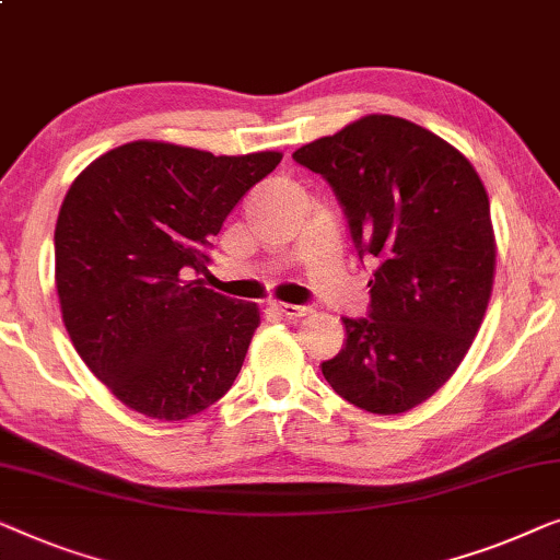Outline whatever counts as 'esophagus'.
Listing matches in <instances>:
<instances>
[{"mask_svg":"<svg viewBox=\"0 0 560 560\" xmlns=\"http://www.w3.org/2000/svg\"><path fill=\"white\" fill-rule=\"evenodd\" d=\"M273 312H279L281 317H289V319H296V317H306L312 310L310 306H302V304H283V302H273L271 304Z\"/></svg>","mask_w":560,"mask_h":560,"instance_id":"obj_1","label":"esophagus"}]
</instances>
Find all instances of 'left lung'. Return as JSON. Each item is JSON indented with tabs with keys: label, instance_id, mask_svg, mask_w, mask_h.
<instances>
[{
	"label": "left lung",
	"instance_id": "left-lung-1",
	"mask_svg": "<svg viewBox=\"0 0 560 560\" xmlns=\"http://www.w3.org/2000/svg\"><path fill=\"white\" fill-rule=\"evenodd\" d=\"M294 160L327 179L360 261H375L368 317H342L348 340L322 375L362 411H411L454 375L490 304L482 179L448 141L388 114L362 116Z\"/></svg>",
	"mask_w": 560,
	"mask_h": 560
}]
</instances>
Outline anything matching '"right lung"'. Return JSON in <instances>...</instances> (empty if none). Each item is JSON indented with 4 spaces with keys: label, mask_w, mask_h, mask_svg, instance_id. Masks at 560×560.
Masks as SVG:
<instances>
[{
    "label": "right lung",
    "mask_w": 560,
    "mask_h": 560,
    "mask_svg": "<svg viewBox=\"0 0 560 560\" xmlns=\"http://www.w3.org/2000/svg\"><path fill=\"white\" fill-rule=\"evenodd\" d=\"M281 152L215 156L129 141L93 160L60 205L55 287L70 342L124 406L183 421L223 398L261 325L192 279L205 248Z\"/></svg>",
    "instance_id": "obj_1"
}]
</instances>
